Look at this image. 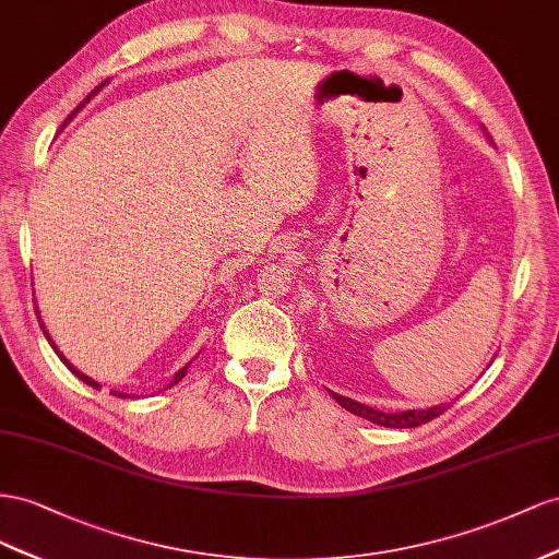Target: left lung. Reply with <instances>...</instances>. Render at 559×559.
Masks as SVG:
<instances>
[{"instance_id":"8db88e82","label":"left lung","mask_w":559,"mask_h":559,"mask_svg":"<svg viewBox=\"0 0 559 559\" xmlns=\"http://www.w3.org/2000/svg\"><path fill=\"white\" fill-rule=\"evenodd\" d=\"M334 401H337L344 409L358 414V417L368 419L372 424H379V426H386V428H414V426H421V424H428L433 421L436 417H440L442 412L450 409V403L448 405H436V407H428V409H409V412H379V409H372L368 405H360L356 401H350V397H344L340 393H332Z\"/></svg>"}]
</instances>
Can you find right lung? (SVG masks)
Wrapping results in <instances>:
<instances>
[{"label": "right lung", "instance_id": "1", "mask_svg": "<svg viewBox=\"0 0 559 559\" xmlns=\"http://www.w3.org/2000/svg\"><path fill=\"white\" fill-rule=\"evenodd\" d=\"M103 86H105V84H100L98 88H93V93H91V95H95V93H98V91H100ZM91 95H88V98H86L84 103H88V100H91ZM84 103H82V105H84ZM82 105H79V107H82ZM79 107H76V109H79ZM41 328H44V323H41ZM44 334H46V330H44ZM46 337H49V334H46ZM51 344H53V342H51ZM53 348H56V346H53ZM56 350H58V348H56ZM58 356H60V354H58ZM60 358H62V356H60ZM62 362H66V365H68V368H70V370H72V372H74V374H76L79 379H82V381H84V384H88V386H93V389H100V384H98V381H93L91 377H86V374H82V372H79V370H74V368H72V365H70V362H68L66 358H62ZM187 368H189V365H185V368H182V370H180L178 374H175V377H173V381H170V386H175V384H178V381H180V379H182V377L187 374ZM115 395H117V393H115ZM119 397H121V395H119ZM123 397H126V395H123Z\"/></svg>", "mask_w": 559, "mask_h": 559}]
</instances>
